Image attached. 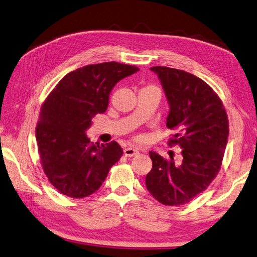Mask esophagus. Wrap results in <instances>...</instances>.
Masks as SVG:
<instances>
[{"label":"esophagus","mask_w":257,"mask_h":257,"mask_svg":"<svg viewBox=\"0 0 257 257\" xmlns=\"http://www.w3.org/2000/svg\"><path fill=\"white\" fill-rule=\"evenodd\" d=\"M123 154H124L125 157H134V156L138 155L139 152L137 149H134V148H125L123 150Z\"/></svg>","instance_id":"1"}]
</instances>
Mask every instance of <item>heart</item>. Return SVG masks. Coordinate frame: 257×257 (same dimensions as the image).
<instances>
[{"mask_svg":"<svg viewBox=\"0 0 257 257\" xmlns=\"http://www.w3.org/2000/svg\"><path fill=\"white\" fill-rule=\"evenodd\" d=\"M152 88H154V87H152Z\"/></svg>","mask_w":257,"mask_h":257,"instance_id":"1","label":"heart"}]
</instances>
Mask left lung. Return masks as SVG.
<instances>
[{"label":"left lung","instance_id":"obj_1","mask_svg":"<svg viewBox=\"0 0 257 257\" xmlns=\"http://www.w3.org/2000/svg\"><path fill=\"white\" fill-rule=\"evenodd\" d=\"M158 75L170 111L166 125L174 135L170 147L182 149V162L155 152L146 176L148 192L159 203L179 206L203 193L217 176L228 138V118L222 100L204 80L183 70L150 68Z\"/></svg>","mask_w":257,"mask_h":257}]
</instances>
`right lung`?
Instances as JSON below:
<instances>
[{
	"label": "right lung",
	"instance_id": "1",
	"mask_svg": "<svg viewBox=\"0 0 257 257\" xmlns=\"http://www.w3.org/2000/svg\"><path fill=\"white\" fill-rule=\"evenodd\" d=\"M137 71L114 61L85 65L64 75L45 99L35 137L43 172L61 194L88 197L121 158L118 143L93 144L85 130L95 114L107 110L115 83Z\"/></svg>",
	"mask_w": 257,
	"mask_h": 257
}]
</instances>
